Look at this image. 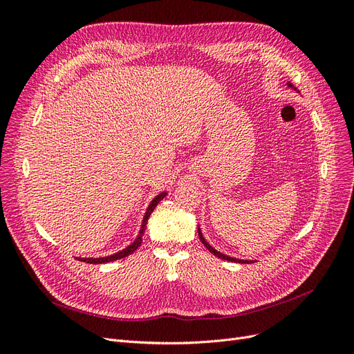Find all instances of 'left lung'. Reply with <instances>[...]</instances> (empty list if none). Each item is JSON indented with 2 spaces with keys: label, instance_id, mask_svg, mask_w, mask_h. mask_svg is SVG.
<instances>
[{
  "label": "left lung",
  "instance_id": "obj_1",
  "mask_svg": "<svg viewBox=\"0 0 354 354\" xmlns=\"http://www.w3.org/2000/svg\"><path fill=\"white\" fill-rule=\"evenodd\" d=\"M286 85H288V87H291V88L297 90L291 82H286ZM198 233H199V239H201V242L207 246V250H208L209 252H212L214 255L218 257V259H221V260H227V261H233V263H254V261H251V260H239V259H233V257H229V255H226V254H221L220 251L214 250L212 246L205 241V238H203V234H202V232H201V227H198Z\"/></svg>",
  "mask_w": 354,
  "mask_h": 354
}]
</instances>
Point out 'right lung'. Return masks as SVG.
<instances>
[{
    "instance_id": "add662e5",
    "label": "right lung",
    "mask_w": 354,
    "mask_h": 354,
    "mask_svg": "<svg viewBox=\"0 0 354 354\" xmlns=\"http://www.w3.org/2000/svg\"><path fill=\"white\" fill-rule=\"evenodd\" d=\"M165 196H167V192H160V194L156 195V196L152 199V202L149 203V207H147V209H146V212H145L143 221H142L140 232H138V236L134 239L133 243L128 245L127 248H124V250L120 251V252H115V254H112V255H108V257H100V259H78V260H81V261H84V263H90V264H103V263H111V261H115V260L124 259V257L133 254V252L138 248V246H140V243H142V241H143L142 238H143V234H145L146 224H147L149 217H151V214L153 212L155 207H156L158 203H159L160 201H162Z\"/></svg>"
}]
</instances>
